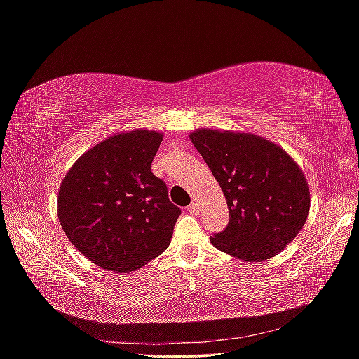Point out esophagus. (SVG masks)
Instances as JSON below:
<instances>
[{
  "mask_svg": "<svg viewBox=\"0 0 359 359\" xmlns=\"http://www.w3.org/2000/svg\"><path fill=\"white\" fill-rule=\"evenodd\" d=\"M187 210H189V212H191V214H199L201 206H199V203H198L196 201H193V202L187 206Z\"/></svg>",
  "mask_w": 359,
  "mask_h": 359,
  "instance_id": "1",
  "label": "esophagus"
}]
</instances>
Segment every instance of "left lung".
<instances>
[{
    "label": "left lung",
    "instance_id": "obj_1",
    "mask_svg": "<svg viewBox=\"0 0 359 359\" xmlns=\"http://www.w3.org/2000/svg\"><path fill=\"white\" fill-rule=\"evenodd\" d=\"M190 139L229 208V223L211 236L212 245L250 262L280 253L299 233L310 210L307 180L295 160L252 133L199 128Z\"/></svg>",
    "mask_w": 359,
    "mask_h": 359
}]
</instances>
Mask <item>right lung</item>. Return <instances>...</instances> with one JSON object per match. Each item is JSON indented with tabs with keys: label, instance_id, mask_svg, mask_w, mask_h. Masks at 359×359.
Returning <instances> with one entry per match:
<instances>
[{
	"label": "right lung",
	"instance_id": "add662e5",
	"mask_svg": "<svg viewBox=\"0 0 359 359\" xmlns=\"http://www.w3.org/2000/svg\"><path fill=\"white\" fill-rule=\"evenodd\" d=\"M161 139L140 128L111 136L82 154L61 182L62 231L100 268L132 273L170 244L181 210L151 172Z\"/></svg>",
	"mask_w": 359,
	"mask_h": 359
}]
</instances>
